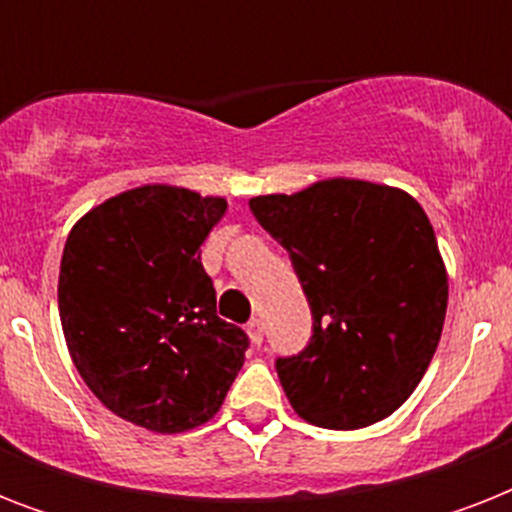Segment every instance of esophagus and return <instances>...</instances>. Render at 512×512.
<instances>
[{"label":"esophagus","mask_w":512,"mask_h":512,"mask_svg":"<svg viewBox=\"0 0 512 512\" xmlns=\"http://www.w3.org/2000/svg\"><path fill=\"white\" fill-rule=\"evenodd\" d=\"M247 335H249V340L255 342V345H260V342H263V321H260V319L249 321Z\"/></svg>","instance_id":"obj_1"}]
</instances>
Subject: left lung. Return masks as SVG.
Here are the masks:
<instances>
[{
	"label": "left lung",
	"instance_id": "left-lung-1",
	"mask_svg": "<svg viewBox=\"0 0 512 512\" xmlns=\"http://www.w3.org/2000/svg\"><path fill=\"white\" fill-rule=\"evenodd\" d=\"M257 223L289 252L311 305V340L276 358L303 420L332 430L385 420L428 369L446 316L444 260L425 209L366 180L255 196Z\"/></svg>",
	"mask_w": 512,
	"mask_h": 512
}]
</instances>
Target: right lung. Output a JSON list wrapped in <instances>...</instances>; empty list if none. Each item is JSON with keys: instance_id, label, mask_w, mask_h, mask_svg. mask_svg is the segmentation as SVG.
<instances>
[{"instance_id": "add662e5", "label": "right lung", "mask_w": 512, "mask_h": 512, "mask_svg": "<svg viewBox=\"0 0 512 512\" xmlns=\"http://www.w3.org/2000/svg\"><path fill=\"white\" fill-rule=\"evenodd\" d=\"M225 199L143 185L90 209L60 260L58 305L87 388L156 433L207 422L236 380L247 332L217 316L201 244Z\"/></svg>"}]
</instances>
